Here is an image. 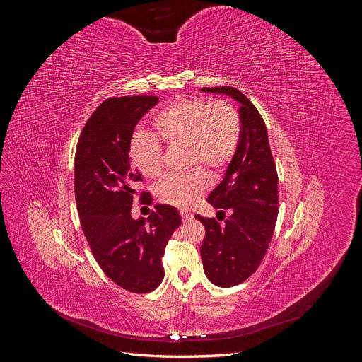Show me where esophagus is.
Returning a JSON list of instances; mask_svg holds the SVG:
<instances>
[{
	"label": "esophagus",
	"mask_w": 362,
	"mask_h": 362,
	"mask_svg": "<svg viewBox=\"0 0 362 362\" xmlns=\"http://www.w3.org/2000/svg\"><path fill=\"white\" fill-rule=\"evenodd\" d=\"M180 214H181V217H182V221H184V222L192 221V218H193V214H192L190 211H181Z\"/></svg>",
	"instance_id": "obj_1"
}]
</instances>
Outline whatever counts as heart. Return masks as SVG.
<instances>
[{
    "label": "heart",
    "instance_id": "b5f03b06",
    "mask_svg": "<svg viewBox=\"0 0 362 362\" xmlns=\"http://www.w3.org/2000/svg\"><path fill=\"white\" fill-rule=\"evenodd\" d=\"M157 137L170 148L185 146V166L196 168L182 177L163 180L156 189L161 204L189 208L210 187V177L221 175L233 161L240 141V116L228 101L211 103L187 98L170 104L152 119ZM154 137L140 136L131 144L134 166L146 178H160L164 172L163 146Z\"/></svg>",
    "mask_w": 362,
    "mask_h": 362
}]
</instances>
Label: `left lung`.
<instances>
[{
	"instance_id": "obj_1",
	"label": "left lung",
	"mask_w": 362,
	"mask_h": 362,
	"mask_svg": "<svg viewBox=\"0 0 362 362\" xmlns=\"http://www.w3.org/2000/svg\"><path fill=\"white\" fill-rule=\"evenodd\" d=\"M204 92L226 93L240 104V141L223 181L208 196L222 214L196 218L205 228L201 257L206 278L218 287L245 282L264 258L278 217V172L266 124L259 112L235 87H202ZM218 218V217H217Z\"/></svg>"
}]
</instances>
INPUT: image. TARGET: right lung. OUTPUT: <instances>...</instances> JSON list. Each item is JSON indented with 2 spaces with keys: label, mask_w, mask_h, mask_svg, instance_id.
Returning a JSON list of instances; mask_svg holds the SVG:
<instances>
[{
  "label": "right lung",
  "mask_w": 362,
  "mask_h": 362,
  "mask_svg": "<svg viewBox=\"0 0 362 362\" xmlns=\"http://www.w3.org/2000/svg\"><path fill=\"white\" fill-rule=\"evenodd\" d=\"M157 96L108 98L87 120L75 151V201L80 223L98 264L131 293L156 290L164 276L161 258L181 225L172 205H156L149 217L133 218V201L146 204L149 192L134 189L141 175L131 164L134 128Z\"/></svg>",
  "instance_id": "add662e5"
}]
</instances>
